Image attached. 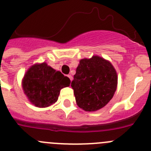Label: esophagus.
Listing matches in <instances>:
<instances>
[{"mask_svg":"<svg viewBox=\"0 0 151 151\" xmlns=\"http://www.w3.org/2000/svg\"><path fill=\"white\" fill-rule=\"evenodd\" d=\"M68 77H69V79L71 80V81H72V80H73V76H72L71 75H68Z\"/></svg>","mask_w":151,"mask_h":151,"instance_id":"34e87169","label":"esophagus"}]
</instances>
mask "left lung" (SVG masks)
<instances>
[{
	"label": "left lung",
	"instance_id": "1",
	"mask_svg": "<svg viewBox=\"0 0 151 151\" xmlns=\"http://www.w3.org/2000/svg\"><path fill=\"white\" fill-rule=\"evenodd\" d=\"M117 73L111 63L98 56L82 59L71 87L76 104L85 111H96L113 98L117 87Z\"/></svg>",
	"mask_w": 151,
	"mask_h": 151
}]
</instances>
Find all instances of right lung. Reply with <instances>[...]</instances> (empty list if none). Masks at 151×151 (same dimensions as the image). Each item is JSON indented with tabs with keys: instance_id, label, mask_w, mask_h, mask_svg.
<instances>
[{
	"instance_id": "add662e5",
	"label": "right lung",
	"mask_w": 151,
	"mask_h": 151,
	"mask_svg": "<svg viewBox=\"0 0 151 151\" xmlns=\"http://www.w3.org/2000/svg\"><path fill=\"white\" fill-rule=\"evenodd\" d=\"M22 85L29 101L35 106L43 108L57 102L60 91L69 86L70 79L46 63H42L28 69Z\"/></svg>"
}]
</instances>
